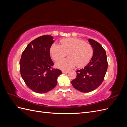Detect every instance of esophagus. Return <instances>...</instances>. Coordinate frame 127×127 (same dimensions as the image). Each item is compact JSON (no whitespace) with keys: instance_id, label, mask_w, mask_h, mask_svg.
Masks as SVG:
<instances>
[{"instance_id":"esophagus-1","label":"esophagus","mask_w":127,"mask_h":127,"mask_svg":"<svg viewBox=\"0 0 127 127\" xmlns=\"http://www.w3.org/2000/svg\"><path fill=\"white\" fill-rule=\"evenodd\" d=\"M62 72H63V74H66V73H67L68 71H65V70H63Z\"/></svg>"}]
</instances>
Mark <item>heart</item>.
<instances>
[{
	"instance_id": "obj_1",
	"label": "heart",
	"mask_w": 127,
	"mask_h": 127,
	"mask_svg": "<svg viewBox=\"0 0 127 127\" xmlns=\"http://www.w3.org/2000/svg\"><path fill=\"white\" fill-rule=\"evenodd\" d=\"M60 42L61 45L54 43L50 49L52 59L59 61L67 53L69 58L58 62L56 64L57 68L66 70L76 66L82 68L89 63L93 55V49L90 44L75 37L63 39Z\"/></svg>"
}]
</instances>
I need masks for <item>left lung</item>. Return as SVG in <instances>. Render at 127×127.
Segmentation results:
<instances>
[{
    "label": "left lung",
    "instance_id": "left-lung-1",
    "mask_svg": "<svg viewBox=\"0 0 127 127\" xmlns=\"http://www.w3.org/2000/svg\"><path fill=\"white\" fill-rule=\"evenodd\" d=\"M93 49V55L84 68L77 70L76 78L71 81L72 86L83 93L95 90L103 82L107 71V57L105 50L96 41L88 40Z\"/></svg>",
    "mask_w": 127,
    "mask_h": 127
}]
</instances>
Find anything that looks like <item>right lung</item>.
<instances>
[{"label": "right lung", "instance_id": "obj_1", "mask_svg": "<svg viewBox=\"0 0 127 127\" xmlns=\"http://www.w3.org/2000/svg\"><path fill=\"white\" fill-rule=\"evenodd\" d=\"M51 35H42L27 45L20 63L21 75L26 85L37 93H45L54 88L57 78L62 74L54 64L50 49L55 42Z\"/></svg>", "mask_w": 127, "mask_h": 127}]
</instances>
